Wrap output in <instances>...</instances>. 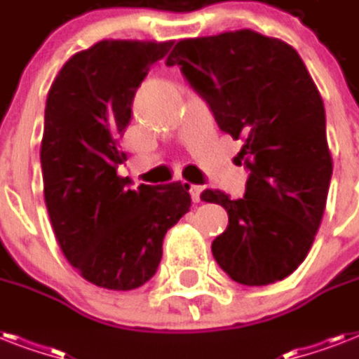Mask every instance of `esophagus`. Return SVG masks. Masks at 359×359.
<instances>
[{
    "label": "esophagus",
    "instance_id": "obj_1",
    "mask_svg": "<svg viewBox=\"0 0 359 359\" xmlns=\"http://www.w3.org/2000/svg\"><path fill=\"white\" fill-rule=\"evenodd\" d=\"M201 191H203V186H197V184H191L190 186V194H191V199L196 203L201 201Z\"/></svg>",
    "mask_w": 359,
    "mask_h": 359
}]
</instances>
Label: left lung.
I'll list each match as a JSON object with an SVG mask.
<instances>
[{"mask_svg":"<svg viewBox=\"0 0 359 359\" xmlns=\"http://www.w3.org/2000/svg\"><path fill=\"white\" fill-rule=\"evenodd\" d=\"M165 65H179L216 123L242 140L250 169L242 199L205 190L229 214L212 255L236 283L261 287L300 266L323 222L332 152L324 102L294 48L253 29L182 39Z\"/></svg>","mask_w":359,"mask_h":359,"instance_id":"obj_1","label":"left lung"}]
</instances>
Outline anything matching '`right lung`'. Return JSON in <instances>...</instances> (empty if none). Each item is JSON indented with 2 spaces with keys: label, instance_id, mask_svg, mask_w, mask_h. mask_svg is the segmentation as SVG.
I'll return each mask as SVG.
<instances>
[{
  "label": "right lung",
  "instance_id": "right-lung-1",
  "mask_svg": "<svg viewBox=\"0 0 359 359\" xmlns=\"http://www.w3.org/2000/svg\"><path fill=\"white\" fill-rule=\"evenodd\" d=\"M173 41H100L74 53L48 91L42 182L53 235L89 283L132 290L156 273L162 242L188 210L190 186H137L117 175L135 89Z\"/></svg>",
  "mask_w": 359,
  "mask_h": 359
}]
</instances>
